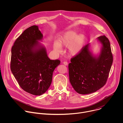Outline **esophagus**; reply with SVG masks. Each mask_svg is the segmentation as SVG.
<instances>
[{
	"instance_id": "esophagus-1",
	"label": "esophagus",
	"mask_w": 123,
	"mask_h": 123,
	"mask_svg": "<svg viewBox=\"0 0 123 123\" xmlns=\"http://www.w3.org/2000/svg\"><path fill=\"white\" fill-rule=\"evenodd\" d=\"M63 64H64V65H65V66H67V65H68V62H66V61H64V62H63Z\"/></svg>"
}]
</instances>
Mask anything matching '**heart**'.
Here are the masks:
<instances>
[{
  "mask_svg": "<svg viewBox=\"0 0 123 123\" xmlns=\"http://www.w3.org/2000/svg\"><path fill=\"white\" fill-rule=\"evenodd\" d=\"M85 41L84 35L80 34L78 36L76 32L74 31L65 32L60 38L57 43L54 44V49L57 52H61L60 46L69 47V52L72 55H75L82 49Z\"/></svg>",
  "mask_w": 123,
  "mask_h": 123,
  "instance_id": "b5f03b06",
  "label": "heart"
}]
</instances>
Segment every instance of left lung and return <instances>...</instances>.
Here are the masks:
<instances>
[{
    "mask_svg": "<svg viewBox=\"0 0 123 123\" xmlns=\"http://www.w3.org/2000/svg\"><path fill=\"white\" fill-rule=\"evenodd\" d=\"M103 47L98 57H93L89 44L71 59L68 64L69 81L74 90L81 94L96 92L106 84L113 62L109 39L106 36L98 38Z\"/></svg>",
    "mask_w": 123,
    "mask_h": 123,
    "instance_id": "left-lung-1",
    "label": "left lung"
}]
</instances>
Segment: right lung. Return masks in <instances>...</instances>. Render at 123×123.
<instances>
[{"label": "right lung", "mask_w": 123, "mask_h": 123, "mask_svg": "<svg viewBox=\"0 0 123 123\" xmlns=\"http://www.w3.org/2000/svg\"><path fill=\"white\" fill-rule=\"evenodd\" d=\"M43 34L38 26L25 30L15 41L12 48L10 67L21 88L34 95L44 93L49 87L58 59L50 60L44 47L38 40Z\"/></svg>", "instance_id": "obj_1"}]
</instances>
